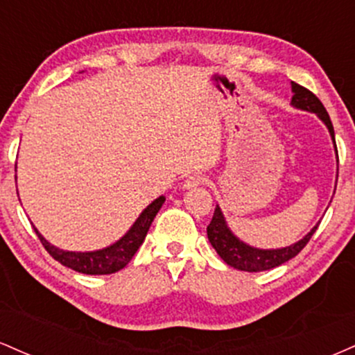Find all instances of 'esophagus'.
<instances>
[{"label": "esophagus", "mask_w": 355, "mask_h": 355, "mask_svg": "<svg viewBox=\"0 0 355 355\" xmlns=\"http://www.w3.org/2000/svg\"><path fill=\"white\" fill-rule=\"evenodd\" d=\"M200 183H203L202 175H189V177L185 178V182H183V187H185V189H193V187H198Z\"/></svg>", "instance_id": "obj_1"}]
</instances>
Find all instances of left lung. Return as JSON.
Masks as SVG:
<instances>
[{"mask_svg":"<svg viewBox=\"0 0 355 355\" xmlns=\"http://www.w3.org/2000/svg\"><path fill=\"white\" fill-rule=\"evenodd\" d=\"M292 92H294V96H292V105L297 108L307 110V112L315 113L319 118L327 125L329 132H331L334 144H336V137H334V126L331 121V116H329L327 110L324 108L322 101L317 98L315 95L311 92V89L300 87L292 81ZM337 152V146H336ZM339 157V155H337ZM317 230V225L309 232L307 235L302 240L294 243L291 247L285 248H277V250H260V248L248 247L243 242L235 237L234 234L227 227L225 218H223L222 211L217 207L214 211V217H211V222L207 227V235H209V240L211 247L217 250V254L222 257V260L225 263H229L230 267L239 268V270L245 272H262V270H270V268L282 266V263L287 262V260L294 259V257L299 254L302 248L307 245L309 240L313 235V232Z\"/></svg>","mask_w":355,"mask_h":355,"instance_id":"left-lung-1","label":"left lung"}]
</instances>
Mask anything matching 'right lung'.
I'll list each match as a JSON object with an SVG mask.
<instances>
[{
	"label": "right lung",
	"mask_w": 355,
	"mask_h": 355,
	"mask_svg": "<svg viewBox=\"0 0 355 355\" xmlns=\"http://www.w3.org/2000/svg\"><path fill=\"white\" fill-rule=\"evenodd\" d=\"M165 198L160 197L157 200L150 203L146 209L141 211V215L138 220L133 223V227L126 234L118 240L116 243L110 245L103 250L96 252H67L60 250V248L53 247L50 242H46L40 232L35 229L36 235H38L40 242L43 243V247L46 248V252L53 259L58 260L61 266L70 267L73 270L80 272V274H88V275H107V274H115V272L121 270L126 263L132 260V257L137 254V250L140 248L141 243L146 237V232H148L150 225H152L155 215L158 214L160 207L164 205Z\"/></svg>",
	"instance_id": "1"
}]
</instances>
